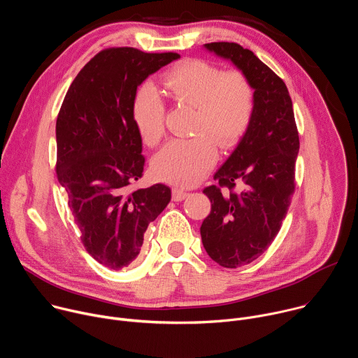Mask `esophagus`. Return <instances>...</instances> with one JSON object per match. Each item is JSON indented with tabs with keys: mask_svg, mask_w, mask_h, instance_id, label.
I'll return each instance as SVG.
<instances>
[{
	"mask_svg": "<svg viewBox=\"0 0 358 358\" xmlns=\"http://www.w3.org/2000/svg\"><path fill=\"white\" fill-rule=\"evenodd\" d=\"M188 196V192L187 191H184V189H181V188H174L173 189V199L174 201H182L184 198H187Z\"/></svg>",
	"mask_w": 358,
	"mask_h": 358,
	"instance_id": "obj_1",
	"label": "esophagus"
}]
</instances>
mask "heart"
I'll return each instance as SVG.
<instances>
[{"mask_svg": "<svg viewBox=\"0 0 358 358\" xmlns=\"http://www.w3.org/2000/svg\"><path fill=\"white\" fill-rule=\"evenodd\" d=\"M177 105L194 108L191 138L171 140L152 160V171L181 187L196 184L217 160L221 148L235 145L248 131L257 97L252 82L239 71L224 72L201 59L185 61L163 76ZM133 120L144 143L157 144L166 133L167 108L151 86H141L133 99Z\"/></svg>", "mask_w": 358, "mask_h": 358, "instance_id": "1", "label": "heart"}]
</instances>
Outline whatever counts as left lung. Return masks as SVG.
<instances>
[{"label":"left lung","mask_w":358,"mask_h":358,"mask_svg":"<svg viewBox=\"0 0 358 358\" xmlns=\"http://www.w3.org/2000/svg\"><path fill=\"white\" fill-rule=\"evenodd\" d=\"M206 48L241 69L257 97L248 131L215 173L217 184L202 191L211 201L199 228L202 245L218 265L235 269L258 259L280 231L294 192L299 133L285 82L252 50L235 42ZM238 183L239 193L233 191Z\"/></svg>","instance_id":"8db88e82"}]
</instances>
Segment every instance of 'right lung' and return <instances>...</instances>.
Here are the masks:
<instances>
[{
    "label": "right lung",
    "mask_w": 358,
    "mask_h": 358,
    "mask_svg": "<svg viewBox=\"0 0 358 358\" xmlns=\"http://www.w3.org/2000/svg\"><path fill=\"white\" fill-rule=\"evenodd\" d=\"M178 58L129 46L100 50L69 86L57 119L58 181L85 249L113 271L137 258L148 224L171 199L164 184L127 187L145 162L131 112L137 86Z\"/></svg>",
    "instance_id": "obj_1"
}]
</instances>
